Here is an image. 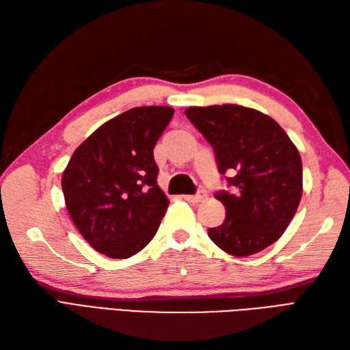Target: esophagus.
<instances>
[{"mask_svg":"<svg viewBox=\"0 0 350 350\" xmlns=\"http://www.w3.org/2000/svg\"><path fill=\"white\" fill-rule=\"evenodd\" d=\"M206 197H207L206 191H198L196 196H183V198L187 200V202H189V203H200V202H203Z\"/></svg>","mask_w":350,"mask_h":350,"instance_id":"34e87169","label":"esophagus"}]
</instances>
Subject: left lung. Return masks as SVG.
Listing matches in <instances>:
<instances>
[{"mask_svg": "<svg viewBox=\"0 0 350 350\" xmlns=\"http://www.w3.org/2000/svg\"><path fill=\"white\" fill-rule=\"evenodd\" d=\"M185 114L213 147L219 174L233 188L215 194L226 206V219L207 234L236 257L267 248L284 233L301 202L298 148L277 122L256 109L191 107ZM227 170L235 176L227 178Z\"/></svg>", "mask_w": 350, "mask_h": 350, "instance_id": "obj_1", "label": "left lung"}]
</instances>
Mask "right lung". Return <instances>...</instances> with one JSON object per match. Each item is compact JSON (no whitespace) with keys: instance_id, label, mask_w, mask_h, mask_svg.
Masks as SVG:
<instances>
[{"instance_id":"add662e5","label":"right lung","mask_w":350,"mask_h":350,"mask_svg":"<svg viewBox=\"0 0 350 350\" xmlns=\"http://www.w3.org/2000/svg\"><path fill=\"white\" fill-rule=\"evenodd\" d=\"M174 109L137 107L102 124L66 167L62 188L72 221L92 247L128 258L153 239L168 207L153 148Z\"/></svg>"}]
</instances>
